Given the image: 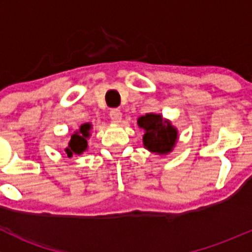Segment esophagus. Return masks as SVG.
I'll return each mask as SVG.
<instances>
[{
    "instance_id": "obj_1",
    "label": "esophagus",
    "mask_w": 252,
    "mask_h": 252,
    "mask_svg": "<svg viewBox=\"0 0 252 252\" xmlns=\"http://www.w3.org/2000/svg\"><path fill=\"white\" fill-rule=\"evenodd\" d=\"M110 116L113 123H119L122 119V112L119 111L118 108H113V110H111L110 112Z\"/></svg>"
}]
</instances>
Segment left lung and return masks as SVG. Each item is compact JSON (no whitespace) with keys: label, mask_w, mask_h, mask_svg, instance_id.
<instances>
[{"label":"left lung","mask_w":252,"mask_h":252,"mask_svg":"<svg viewBox=\"0 0 252 252\" xmlns=\"http://www.w3.org/2000/svg\"><path fill=\"white\" fill-rule=\"evenodd\" d=\"M138 124L145 130L144 145L156 154H168L177 141V130L171 123L163 121L159 114L150 113L138 119Z\"/></svg>","instance_id":"left-lung-1"}]
</instances>
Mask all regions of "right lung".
<instances>
[{
  "mask_svg": "<svg viewBox=\"0 0 252 252\" xmlns=\"http://www.w3.org/2000/svg\"><path fill=\"white\" fill-rule=\"evenodd\" d=\"M90 128V124H83V126H80V129H79V131L73 134L72 138H70L69 145H68V147L65 149L68 157H72L73 154L79 155L81 154V152L85 151L86 147H88V141H86V139L90 135V134H89Z\"/></svg>",
  "mask_w": 252,
  "mask_h": 252,
  "instance_id": "obj_1",
  "label": "right lung"
}]
</instances>
